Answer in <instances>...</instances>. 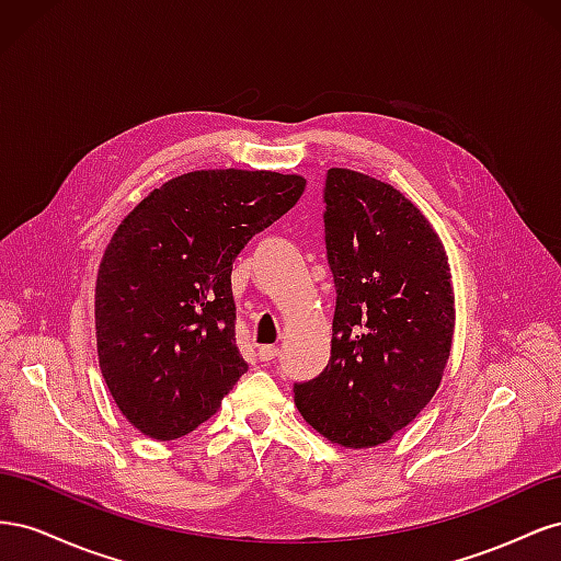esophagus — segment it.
Listing matches in <instances>:
<instances>
[{
  "mask_svg": "<svg viewBox=\"0 0 561 561\" xmlns=\"http://www.w3.org/2000/svg\"><path fill=\"white\" fill-rule=\"evenodd\" d=\"M257 355H260L262 363H271V360H274L276 355H278V348H276V346H260Z\"/></svg>",
  "mask_w": 561,
  "mask_h": 561,
  "instance_id": "34e87169",
  "label": "esophagus"
}]
</instances>
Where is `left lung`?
Masks as SVG:
<instances>
[{"label": "left lung", "instance_id": "8db88e82", "mask_svg": "<svg viewBox=\"0 0 561 561\" xmlns=\"http://www.w3.org/2000/svg\"><path fill=\"white\" fill-rule=\"evenodd\" d=\"M322 217L332 355L320 377L295 383V404L332 445L369 449L410 426L443 381L456 320L449 257L410 198L348 168L328 171Z\"/></svg>", "mask_w": 561, "mask_h": 561}]
</instances>
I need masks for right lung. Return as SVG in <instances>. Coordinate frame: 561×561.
<instances>
[{
    "label": "right lung",
    "mask_w": 561,
    "mask_h": 561,
    "mask_svg": "<svg viewBox=\"0 0 561 561\" xmlns=\"http://www.w3.org/2000/svg\"><path fill=\"white\" fill-rule=\"evenodd\" d=\"M304 186L274 171H194L149 192L116 227L95 280L98 363L147 437L196 431L245 375L231 266Z\"/></svg>",
    "instance_id": "obj_1"
}]
</instances>
